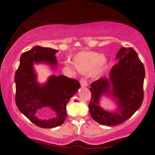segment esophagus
<instances>
[{
    "label": "esophagus",
    "instance_id": "obj_1",
    "mask_svg": "<svg viewBox=\"0 0 155 155\" xmlns=\"http://www.w3.org/2000/svg\"><path fill=\"white\" fill-rule=\"evenodd\" d=\"M80 83H81V85L83 87H87V85H88V83H87V81H86V79H85V78H84V77H82L81 79H80Z\"/></svg>",
    "mask_w": 155,
    "mask_h": 155
}]
</instances>
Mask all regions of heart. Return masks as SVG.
Listing matches in <instances>:
<instances>
[{
  "label": "heart",
  "mask_w": 155,
  "mask_h": 155,
  "mask_svg": "<svg viewBox=\"0 0 155 155\" xmlns=\"http://www.w3.org/2000/svg\"><path fill=\"white\" fill-rule=\"evenodd\" d=\"M72 63L81 73L90 72L91 75L98 76L106 68L108 58L104 54L93 51H81L73 58Z\"/></svg>",
  "instance_id": "1"
}]
</instances>
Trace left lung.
<instances>
[{"mask_svg":"<svg viewBox=\"0 0 155 155\" xmlns=\"http://www.w3.org/2000/svg\"><path fill=\"white\" fill-rule=\"evenodd\" d=\"M118 63L110 73L112 94L118 101V112L110 113L98 106L101 94L108 93L110 83L100 78L91 84V101L88 104L92 118L103 125L113 126L128 119L140 107L144 98L143 84L145 71L143 62L133 48H121L117 55Z\"/></svg>","mask_w":155,"mask_h":155,"instance_id":"left-lung-1","label":"left lung"}]
</instances>
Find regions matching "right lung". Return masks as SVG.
Listing matches in <instances>:
<instances>
[{
    "instance_id": "obj_1",
    "label": "right lung",
    "mask_w": 155,
    "mask_h": 155,
    "mask_svg": "<svg viewBox=\"0 0 155 155\" xmlns=\"http://www.w3.org/2000/svg\"><path fill=\"white\" fill-rule=\"evenodd\" d=\"M55 49L36 46L25 52L20 59L16 71L15 103L18 110L37 127L50 128L63 124L67 118V104L81 87L79 82L65 76L52 75L44 86L36 82L32 68L33 62H46L57 64ZM44 106L52 108L57 113L55 118L47 121L38 120L36 110Z\"/></svg>"
}]
</instances>
